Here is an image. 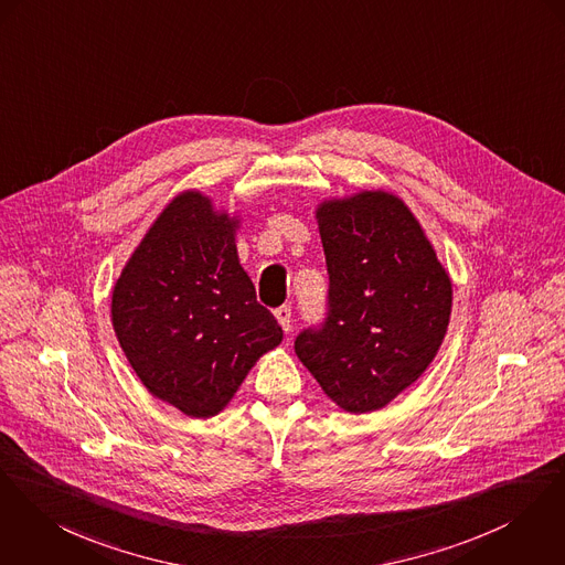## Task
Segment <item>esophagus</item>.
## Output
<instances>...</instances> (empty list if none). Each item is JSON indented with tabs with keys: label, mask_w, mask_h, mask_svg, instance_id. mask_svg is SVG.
I'll list each match as a JSON object with an SVG mask.
<instances>
[{
	"label": "esophagus",
	"mask_w": 565,
	"mask_h": 565,
	"mask_svg": "<svg viewBox=\"0 0 565 565\" xmlns=\"http://www.w3.org/2000/svg\"><path fill=\"white\" fill-rule=\"evenodd\" d=\"M275 316H277L281 329H284L286 333H290V329H292V309H290L288 305H281V307L275 309Z\"/></svg>",
	"instance_id": "34e87169"
}]
</instances>
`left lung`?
I'll return each instance as SVG.
<instances>
[{
	"label": "left lung",
	"instance_id": "8db88e82",
	"mask_svg": "<svg viewBox=\"0 0 565 565\" xmlns=\"http://www.w3.org/2000/svg\"><path fill=\"white\" fill-rule=\"evenodd\" d=\"M329 273L327 313L295 352L348 413L387 406L433 363L449 313L451 281L422 225L385 191L320 204Z\"/></svg>",
	"mask_w": 565,
	"mask_h": 565
}]
</instances>
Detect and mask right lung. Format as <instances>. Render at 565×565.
Here are the masks:
<instances>
[{"label": "right lung", "instance_id": "add662e5", "mask_svg": "<svg viewBox=\"0 0 565 565\" xmlns=\"http://www.w3.org/2000/svg\"><path fill=\"white\" fill-rule=\"evenodd\" d=\"M236 221L186 191L152 223L114 288L111 320L130 367L159 399L206 419L284 338L258 303Z\"/></svg>", "mask_w": 565, "mask_h": 565}]
</instances>
